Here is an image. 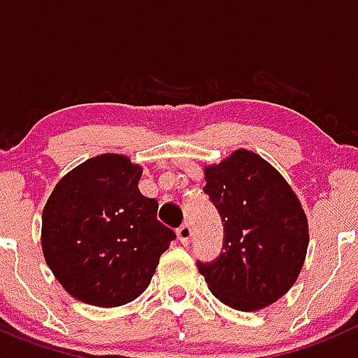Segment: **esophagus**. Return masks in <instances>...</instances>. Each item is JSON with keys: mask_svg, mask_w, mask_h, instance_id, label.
<instances>
[{"mask_svg": "<svg viewBox=\"0 0 358 358\" xmlns=\"http://www.w3.org/2000/svg\"><path fill=\"white\" fill-rule=\"evenodd\" d=\"M176 234H178V239L182 241L183 245H187L189 241H191V236H192V229L189 223H183V225L178 227V231H176Z\"/></svg>", "mask_w": 358, "mask_h": 358, "instance_id": "esophagus-1", "label": "esophagus"}]
</instances>
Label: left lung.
<instances>
[{
	"instance_id": "1",
	"label": "left lung",
	"mask_w": 358,
	"mask_h": 358,
	"mask_svg": "<svg viewBox=\"0 0 358 358\" xmlns=\"http://www.w3.org/2000/svg\"><path fill=\"white\" fill-rule=\"evenodd\" d=\"M203 192L223 223L216 259L196 261L209 290L241 312L287 294L303 268L308 223L285 178L252 151L238 149L205 169Z\"/></svg>"
}]
</instances>
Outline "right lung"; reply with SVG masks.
<instances>
[{
    "label": "right lung",
    "instance_id": "1",
    "mask_svg": "<svg viewBox=\"0 0 358 358\" xmlns=\"http://www.w3.org/2000/svg\"><path fill=\"white\" fill-rule=\"evenodd\" d=\"M142 167L101 155L68 173L43 210L41 245L64 290L93 306H120L149 287L176 234L138 191Z\"/></svg>",
    "mask_w": 358,
    "mask_h": 358
}]
</instances>
